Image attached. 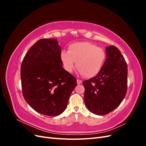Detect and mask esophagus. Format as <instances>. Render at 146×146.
Wrapping results in <instances>:
<instances>
[{
	"label": "esophagus",
	"instance_id": "obj_1",
	"mask_svg": "<svg viewBox=\"0 0 146 146\" xmlns=\"http://www.w3.org/2000/svg\"><path fill=\"white\" fill-rule=\"evenodd\" d=\"M77 82L78 85H80V84L82 83V80H80V79H77Z\"/></svg>",
	"mask_w": 146,
	"mask_h": 146
}]
</instances>
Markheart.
<instances>
[{"label": "heart", "instance_id": "obj_1", "mask_svg": "<svg viewBox=\"0 0 146 146\" xmlns=\"http://www.w3.org/2000/svg\"><path fill=\"white\" fill-rule=\"evenodd\" d=\"M106 57L104 48L90 42L73 43L69 46L68 52L61 53V61L68 72H72L76 62L78 72L87 78L95 77L100 72Z\"/></svg>", "mask_w": 146, "mask_h": 146}]
</instances>
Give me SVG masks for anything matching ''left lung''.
<instances>
[{
  "mask_svg": "<svg viewBox=\"0 0 146 146\" xmlns=\"http://www.w3.org/2000/svg\"><path fill=\"white\" fill-rule=\"evenodd\" d=\"M105 64L94 77L83 82L84 101L88 109L97 115H105L115 110L127 91V64L118 48L106 47Z\"/></svg>",
  "mask_w": 146,
  "mask_h": 146,
  "instance_id": "1",
  "label": "left lung"
}]
</instances>
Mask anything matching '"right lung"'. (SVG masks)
Wrapping results in <instances>:
<instances>
[{
    "instance_id": "1",
    "label": "right lung",
    "mask_w": 146,
    "mask_h": 146,
    "mask_svg": "<svg viewBox=\"0 0 146 146\" xmlns=\"http://www.w3.org/2000/svg\"><path fill=\"white\" fill-rule=\"evenodd\" d=\"M61 48L55 39H41L23 60L21 78L28 104L44 115L56 116L66 108L77 79L63 69Z\"/></svg>"
}]
</instances>
